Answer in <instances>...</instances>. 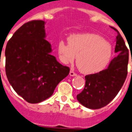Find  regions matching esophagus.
Here are the masks:
<instances>
[{
    "instance_id": "esophagus-1",
    "label": "esophagus",
    "mask_w": 132,
    "mask_h": 132,
    "mask_svg": "<svg viewBox=\"0 0 132 132\" xmlns=\"http://www.w3.org/2000/svg\"><path fill=\"white\" fill-rule=\"evenodd\" d=\"M69 76H72V77H74V76H77V74L76 73H74L73 71H70V72H69Z\"/></svg>"
}]
</instances>
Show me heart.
Instances as JSON below:
<instances>
[{"mask_svg": "<svg viewBox=\"0 0 132 132\" xmlns=\"http://www.w3.org/2000/svg\"><path fill=\"white\" fill-rule=\"evenodd\" d=\"M68 44L60 41L57 45L59 56L63 63H76L85 74L96 73L103 70L112 56L109 42L101 35L94 33L76 34L68 37Z\"/></svg>", "mask_w": 132, "mask_h": 132, "instance_id": "obj_1", "label": "heart"}]
</instances>
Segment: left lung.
Masks as SVG:
<instances>
[{
	"label": "left lung",
	"mask_w": 132,
	"mask_h": 132,
	"mask_svg": "<svg viewBox=\"0 0 132 132\" xmlns=\"http://www.w3.org/2000/svg\"><path fill=\"white\" fill-rule=\"evenodd\" d=\"M112 28L118 33L115 53L119 54L106 69L86 76L84 88L77 95L79 103L88 109H98L109 104L117 96L127 77L129 51L119 31Z\"/></svg>",
	"instance_id": "1"
}]
</instances>
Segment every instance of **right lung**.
Instances as JSON below:
<instances>
[{
  "mask_svg": "<svg viewBox=\"0 0 132 132\" xmlns=\"http://www.w3.org/2000/svg\"><path fill=\"white\" fill-rule=\"evenodd\" d=\"M44 26L42 20L26 23L15 31L5 49V71L10 84L32 104L51 97L69 73V68L51 54Z\"/></svg>",
  "mask_w": 132,
  "mask_h": 132,
  "instance_id": "add662e5",
  "label": "right lung"
}]
</instances>
